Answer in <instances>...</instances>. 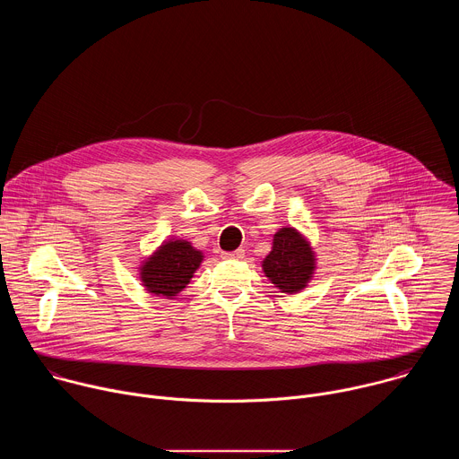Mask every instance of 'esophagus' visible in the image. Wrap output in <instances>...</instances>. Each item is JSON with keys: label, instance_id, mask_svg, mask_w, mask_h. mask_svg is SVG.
Wrapping results in <instances>:
<instances>
[{"label": "esophagus", "instance_id": "obj_1", "mask_svg": "<svg viewBox=\"0 0 459 459\" xmlns=\"http://www.w3.org/2000/svg\"><path fill=\"white\" fill-rule=\"evenodd\" d=\"M223 259H243L245 257V250L243 248H238L234 252H223L221 254Z\"/></svg>", "mask_w": 459, "mask_h": 459}]
</instances>
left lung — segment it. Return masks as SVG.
I'll use <instances>...</instances> for the list:
<instances>
[{
    "mask_svg": "<svg viewBox=\"0 0 459 459\" xmlns=\"http://www.w3.org/2000/svg\"><path fill=\"white\" fill-rule=\"evenodd\" d=\"M316 264V252L308 238L287 225L273 236V248L261 261V269L280 292L298 294L314 278Z\"/></svg>",
    "mask_w": 459,
    "mask_h": 459,
    "instance_id": "obj_1",
    "label": "left lung"
}]
</instances>
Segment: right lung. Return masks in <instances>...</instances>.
I'll return each mask as SVG.
<instances>
[{
	"instance_id": "1",
	"label": "right lung",
	"mask_w": 459,
	"mask_h": 459,
	"mask_svg": "<svg viewBox=\"0 0 459 459\" xmlns=\"http://www.w3.org/2000/svg\"><path fill=\"white\" fill-rule=\"evenodd\" d=\"M204 252L183 238L165 239L152 254L143 257L138 276L149 294L167 299L178 296L204 264Z\"/></svg>"
}]
</instances>
